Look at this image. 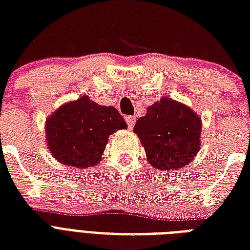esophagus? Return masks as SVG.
Returning <instances> with one entry per match:
<instances>
[{"mask_svg": "<svg viewBox=\"0 0 250 250\" xmlns=\"http://www.w3.org/2000/svg\"><path fill=\"white\" fill-rule=\"evenodd\" d=\"M125 122H127V125H128V128L132 129L133 125H135V123H136V118L135 117H125Z\"/></svg>", "mask_w": 250, "mask_h": 250, "instance_id": "1", "label": "esophagus"}]
</instances>
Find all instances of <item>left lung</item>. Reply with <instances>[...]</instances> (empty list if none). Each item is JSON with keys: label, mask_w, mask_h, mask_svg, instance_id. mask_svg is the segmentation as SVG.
<instances>
[{"label": "left lung", "mask_w": 250, "mask_h": 250, "mask_svg": "<svg viewBox=\"0 0 250 250\" xmlns=\"http://www.w3.org/2000/svg\"><path fill=\"white\" fill-rule=\"evenodd\" d=\"M202 121L183 102L162 97L137 119L133 132L144 146L149 165L161 171L190 165L201 149Z\"/></svg>", "instance_id": "1"}]
</instances>
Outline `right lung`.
Masks as SVG:
<instances>
[{
    "instance_id": "1",
    "label": "right lung",
    "mask_w": 250,
    "mask_h": 250,
    "mask_svg": "<svg viewBox=\"0 0 250 250\" xmlns=\"http://www.w3.org/2000/svg\"><path fill=\"white\" fill-rule=\"evenodd\" d=\"M127 128L119 111L88 96L68 101L45 122L46 146L58 162L76 168L100 164L111 133Z\"/></svg>"
}]
</instances>
